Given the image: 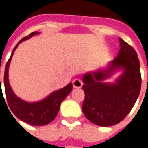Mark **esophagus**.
<instances>
[{"label": "esophagus", "mask_w": 148, "mask_h": 148, "mask_svg": "<svg viewBox=\"0 0 148 148\" xmlns=\"http://www.w3.org/2000/svg\"><path fill=\"white\" fill-rule=\"evenodd\" d=\"M72 85H73V87L74 88H81L82 86V82L80 80V79H75L73 82H72Z\"/></svg>", "instance_id": "obj_1"}]
</instances>
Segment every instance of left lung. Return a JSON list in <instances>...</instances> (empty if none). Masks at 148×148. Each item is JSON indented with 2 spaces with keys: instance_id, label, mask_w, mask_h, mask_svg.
I'll use <instances>...</instances> for the list:
<instances>
[{
  "instance_id": "left-lung-1",
  "label": "left lung",
  "mask_w": 148,
  "mask_h": 148,
  "mask_svg": "<svg viewBox=\"0 0 148 148\" xmlns=\"http://www.w3.org/2000/svg\"><path fill=\"white\" fill-rule=\"evenodd\" d=\"M119 40L120 49L114 59L105 67L82 76L85 92L83 113L90 122L101 127L121 122L134 107L141 90L137 53L123 39ZM119 71L121 74L113 83L107 82Z\"/></svg>"
}]
</instances>
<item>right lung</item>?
I'll list each match as a JSON object with an SVG mask.
<instances>
[{
    "mask_svg": "<svg viewBox=\"0 0 148 148\" xmlns=\"http://www.w3.org/2000/svg\"><path fill=\"white\" fill-rule=\"evenodd\" d=\"M40 33L33 32L29 36L23 38L20 42L16 44L6 63L5 69V75H4L5 90L6 99H7L10 110L19 119L34 126H43V125L49 124V123L52 122L58 115L61 103L65 99L66 97L68 95V94L72 90V84L69 83L65 87L54 90L49 95H47L45 98L40 99L38 101H34V102H29V101H26V100L20 99V97H18L14 94L9 82V67H10V64L12 59L13 54L20 43ZM1 91L2 90H1Z\"/></svg>",
    "mask_w": 148,
    "mask_h": 148,
    "instance_id": "add662e5",
    "label": "right lung"
}]
</instances>
